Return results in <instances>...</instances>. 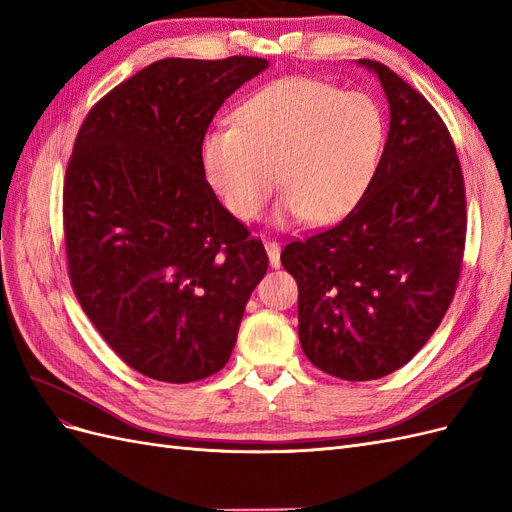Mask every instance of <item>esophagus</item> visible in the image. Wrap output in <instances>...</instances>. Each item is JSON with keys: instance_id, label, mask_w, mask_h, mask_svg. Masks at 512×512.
<instances>
[{"instance_id": "esophagus-1", "label": "esophagus", "mask_w": 512, "mask_h": 512, "mask_svg": "<svg viewBox=\"0 0 512 512\" xmlns=\"http://www.w3.org/2000/svg\"><path fill=\"white\" fill-rule=\"evenodd\" d=\"M265 247H267V254H269V262L273 269H280V243L277 241H265Z\"/></svg>"}]
</instances>
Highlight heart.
<instances>
[{"label": "heart", "mask_w": 512, "mask_h": 512, "mask_svg": "<svg viewBox=\"0 0 512 512\" xmlns=\"http://www.w3.org/2000/svg\"><path fill=\"white\" fill-rule=\"evenodd\" d=\"M230 130L200 145L205 181L241 222L258 218L280 183V218L324 226L348 215L374 181L384 115L374 98L307 76L277 79L237 104Z\"/></svg>", "instance_id": "1"}]
</instances>
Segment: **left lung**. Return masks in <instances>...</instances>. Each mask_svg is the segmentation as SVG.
I'll return each mask as SVG.
<instances>
[{
    "label": "left lung",
    "instance_id": "left-lung-1",
    "mask_svg": "<svg viewBox=\"0 0 512 512\" xmlns=\"http://www.w3.org/2000/svg\"><path fill=\"white\" fill-rule=\"evenodd\" d=\"M389 100L374 181L346 218L284 247L299 284V339L324 374L363 382L404 367L453 301L466 245L463 173L440 115L380 61Z\"/></svg>",
    "mask_w": 512,
    "mask_h": 512
}]
</instances>
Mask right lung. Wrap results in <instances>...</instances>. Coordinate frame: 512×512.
<instances>
[{
	"mask_svg": "<svg viewBox=\"0 0 512 512\" xmlns=\"http://www.w3.org/2000/svg\"><path fill=\"white\" fill-rule=\"evenodd\" d=\"M262 57L153 61L91 108L64 179L68 275L104 342L138 374L196 382L220 371L267 273L205 181L200 145Z\"/></svg>",
	"mask_w": 512,
	"mask_h": 512,
	"instance_id": "1",
	"label": "right lung"
}]
</instances>
